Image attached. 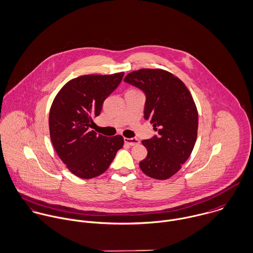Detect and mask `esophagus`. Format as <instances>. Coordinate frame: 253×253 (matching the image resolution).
<instances>
[{"label": "esophagus", "mask_w": 253, "mask_h": 253, "mask_svg": "<svg viewBox=\"0 0 253 253\" xmlns=\"http://www.w3.org/2000/svg\"><path fill=\"white\" fill-rule=\"evenodd\" d=\"M125 143H126L127 145H130V146H133V145H136L139 143V139L137 138H134V137H131V138H125Z\"/></svg>", "instance_id": "esophagus-1"}]
</instances>
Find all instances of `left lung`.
<instances>
[{
  "mask_svg": "<svg viewBox=\"0 0 253 253\" xmlns=\"http://www.w3.org/2000/svg\"><path fill=\"white\" fill-rule=\"evenodd\" d=\"M124 82L144 92V119L158 132L142 140L148 153L139 167L152 178L167 179L188 159L196 141L198 114L192 96L180 80L159 69L132 72Z\"/></svg>",
  "mask_w": 253,
  "mask_h": 253,
  "instance_id": "1",
  "label": "left lung"
}]
</instances>
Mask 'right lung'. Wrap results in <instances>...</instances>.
I'll use <instances>...</instances> for the list:
<instances>
[{
  "label": "right lung",
  "mask_w": 253,
  "mask_h": 253,
  "mask_svg": "<svg viewBox=\"0 0 253 253\" xmlns=\"http://www.w3.org/2000/svg\"><path fill=\"white\" fill-rule=\"evenodd\" d=\"M124 73L88 75L72 80L59 91L49 115L53 146L77 176L92 178L103 173L124 145L121 135L104 136L89 130L105 99L121 84Z\"/></svg>",
  "instance_id": "right-lung-1"
}]
</instances>
